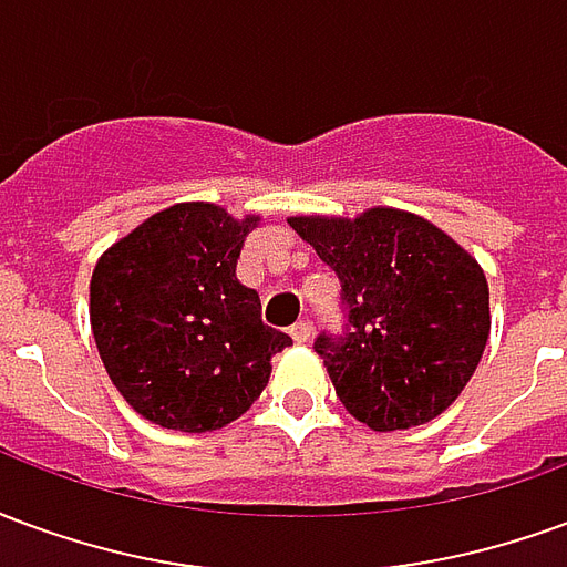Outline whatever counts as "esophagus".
Listing matches in <instances>:
<instances>
[{"mask_svg": "<svg viewBox=\"0 0 567 567\" xmlns=\"http://www.w3.org/2000/svg\"><path fill=\"white\" fill-rule=\"evenodd\" d=\"M291 340H295V343H309V337H312V324H309V321H297L295 328H291Z\"/></svg>", "mask_w": 567, "mask_h": 567, "instance_id": "obj_1", "label": "esophagus"}]
</instances>
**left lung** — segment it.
I'll return each mask as SVG.
<instances>
[{"label":"left lung","mask_w":567,"mask_h":567,"mask_svg":"<svg viewBox=\"0 0 567 567\" xmlns=\"http://www.w3.org/2000/svg\"><path fill=\"white\" fill-rule=\"evenodd\" d=\"M340 279L343 333H319L337 398L373 431L437 419L486 349L488 285L467 251L425 218L368 209L358 218H288Z\"/></svg>","instance_id":"obj_1"}]
</instances>
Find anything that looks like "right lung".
Wrapping results in <instances>:
<instances>
[{
  "mask_svg": "<svg viewBox=\"0 0 567 567\" xmlns=\"http://www.w3.org/2000/svg\"><path fill=\"white\" fill-rule=\"evenodd\" d=\"M258 215L175 203L96 260L91 328L115 389L161 427L203 434L246 413L291 337L260 321V297L236 279Z\"/></svg>",
  "mask_w": 567,
  "mask_h": 567,
  "instance_id": "add662e5",
  "label": "right lung"
}]
</instances>
